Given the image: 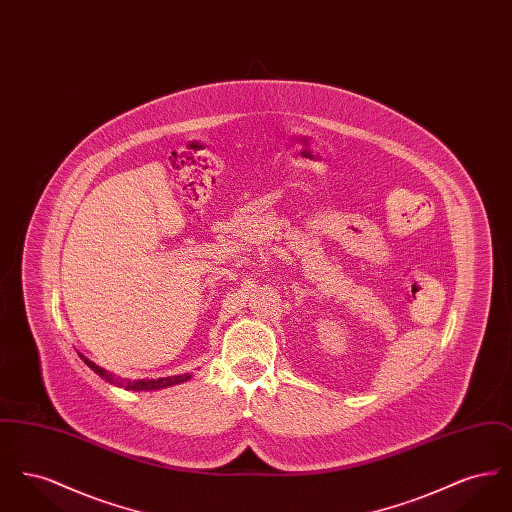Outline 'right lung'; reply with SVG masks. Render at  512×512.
<instances>
[{"mask_svg":"<svg viewBox=\"0 0 512 512\" xmlns=\"http://www.w3.org/2000/svg\"><path fill=\"white\" fill-rule=\"evenodd\" d=\"M82 357V355H80ZM82 361L86 363V365L90 366L96 374H99L101 378H105V380H109V382H115V378L107 372V370H103V368H99V366L94 365L92 361H88L86 357H82ZM190 376L188 374H182V376H172V378H161V380H149V382H146V380H140V382H128L126 384V388L128 390H159V388H167V386H174V384H180V382H184V380H188ZM119 382V380H117ZM119 384H124V380H121Z\"/></svg>","mask_w":512,"mask_h":512,"instance_id":"obj_1","label":"right lung"}]
</instances>
